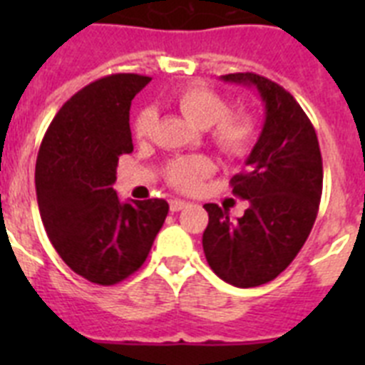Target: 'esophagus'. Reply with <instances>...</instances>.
I'll return each instance as SVG.
<instances>
[{"mask_svg": "<svg viewBox=\"0 0 365 365\" xmlns=\"http://www.w3.org/2000/svg\"><path fill=\"white\" fill-rule=\"evenodd\" d=\"M186 206H188V202L180 201V199H172V201H170V210L172 212H179L182 210V208H186Z\"/></svg>", "mask_w": 365, "mask_h": 365, "instance_id": "34e87169", "label": "esophagus"}]
</instances>
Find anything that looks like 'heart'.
Returning <instances> with one entry per match:
<instances>
[{
    "label": "heart",
    "mask_w": 365,
    "mask_h": 365,
    "mask_svg": "<svg viewBox=\"0 0 365 365\" xmlns=\"http://www.w3.org/2000/svg\"><path fill=\"white\" fill-rule=\"evenodd\" d=\"M172 104L192 125L199 130L210 128V140L214 146L227 155L228 159H243L256 144L257 118L248 109L230 111L227 98L210 87L201 83H188L180 87L172 96ZM157 125V113L144 108L133 124L135 138L148 140ZM215 170L208 157H186L175 159L166 166L168 185L180 192H195L202 180Z\"/></svg>",
    "instance_id": "b5f03b06"
}]
</instances>
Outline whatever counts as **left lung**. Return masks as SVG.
<instances>
[{
    "instance_id": "left-lung-1",
    "label": "left lung",
    "mask_w": 365,
    "mask_h": 365,
    "mask_svg": "<svg viewBox=\"0 0 365 365\" xmlns=\"http://www.w3.org/2000/svg\"><path fill=\"white\" fill-rule=\"evenodd\" d=\"M222 80L256 87L265 124L247 170L230 180L232 193L250 206L232 221L217 205H205L202 250L222 282L248 289L278 278L302 250L318 215L324 166L314 128L291 93L256 73Z\"/></svg>"
}]
</instances>
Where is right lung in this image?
Segmentation results:
<instances>
[{"label": "right lung", "instance_id": "right-lung-1", "mask_svg": "<svg viewBox=\"0 0 365 365\" xmlns=\"http://www.w3.org/2000/svg\"><path fill=\"white\" fill-rule=\"evenodd\" d=\"M109 74L71 96L41 140L36 197L51 243L71 270L96 285H115L146 261L170 206L164 199L120 202V155L133 151L131 100L150 82Z\"/></svg>", "mask_w": 365, "mask_h": 365}]
</instances>
